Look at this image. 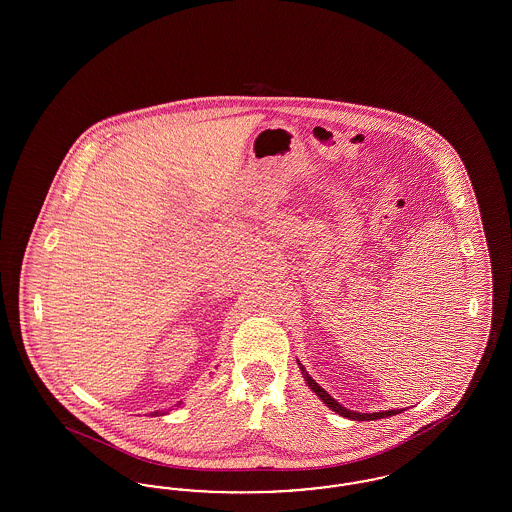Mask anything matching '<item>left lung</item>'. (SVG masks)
Instances as JSON below:
<instances>
[{
    "mask_svg": "<svg viewBox=\"0 0 512 512\" xmlns=\"http://www.w3.org/2000/svg\"><path fill=\"white\" fill-rule=\"evenodd\" d=\"M297 365L301 368V374H303V378H305V384L311 388V391H315V395L320 397V401H322L328 409H332L336 414H341V416H345V418H349V420H378V418H386V416H395V414L401 413V409H390V411H382V413H357V411H349V409H345L343 405H340L328 391L318 386L317 382L309 376V372L305 370V366L301 365L299 361H297ZM403 411H405V409H403Z\"/></svg>",
    "mask_w": 512,
    "mask_h": 512,
    "instance_id": "left-lung-1",
    "label": "left lung"
}]
</instances>
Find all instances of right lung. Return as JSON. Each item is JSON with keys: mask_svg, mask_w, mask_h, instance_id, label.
I'll return each instance as SVG.
<instances>
[{"mask_svg": "<svg viewBox=\"0 0 512 512\" xmlns=\"http://www.w3.org/2000/svg\"><path fill=\"white\" fill-rule=\"evenodd\" d=\"M180 405H182V401H178L176 407H180ZM163 414H169V411H157V413H151V416H163Z\"/></svg>", "mask_w": 512, "mask_h": 512, "instance_id": "obj_1", "label": "right lung"}]
</instances>
